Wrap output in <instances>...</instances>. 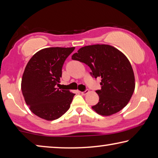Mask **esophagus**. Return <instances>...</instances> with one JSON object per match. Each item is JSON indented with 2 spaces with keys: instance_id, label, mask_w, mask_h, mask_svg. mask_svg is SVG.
Here are the masks:
<instances>
[{
  "instance_id": "esophagus-1",
  "label": "esophagus",
  "mask_w": 158,
  "mask_h": 158,
  "mask_svg": "<svg viewBox=\"0 0 158 158\" xmlns=\"http://www.w3.org/2000/svg\"><path fill=\"white\" fill-rule=\"evenodd\" d=\"M89 92V90H85L84 91H81V94L84 96V95H86L87 94H88Z\"/></svg>"
}]
</instances>
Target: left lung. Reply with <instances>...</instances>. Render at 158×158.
<instances>
[{
  "label": "left lung",
  "mask_w": 158,
  "mask_h": 158,
  "mask_svg": "<svg viewBox=\"0 0 158 158\" xmlns=\"http://www.w3.org/2000/svg\"><path fill=\"white\" fill-rule=\"evenodd\" d=\"M91 69L93 77L101 78V89L97 90L99 102L92 106L98 114L110 116L127 106L133 95L135 78L127 57L114 47L106 44L86 46L72 56Z\"/></svg>",
  "instance_id": "obj_1"
}]
</instances>
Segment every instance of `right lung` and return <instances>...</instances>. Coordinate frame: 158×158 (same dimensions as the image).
I'll return each instance as SVG.
<instances>
[{
	"instance_id": "add662e5",
	"label": "right lung",
	"mask_w": 158,
	"mask_h": 158,
	"mask_svg": "<svg viewBox=\"0 0 158 158\" xmlns=\"http://www.w3.org/2000/svg\"><path fill=\"white\" fill-rule=\"evenodd\" d=\"M75 48L52 47L35 53L25 67L21 88L25 102L36 116L48 121L68 110L74 94L56 88L62 68Z\"/></svg>"
}]
</instances>
